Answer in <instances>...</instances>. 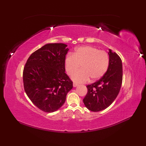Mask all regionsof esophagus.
Instances as JSON below:
<instances>
[{"label": "esophagus", "instance_id": "obj_1", "mask_svg": "<svg viewBox=\"0 0 146 146\" xmlns=\"http://www.w3.org/2000/svg\"><path fill=\"white\" fill-rule=\"evenodd\" d=\"M73 86H74V87H76V86H78V83H75V82H74L73 83Z\"/></svg>", "mask_w": 146, "mask_h": 146}]
</instances>
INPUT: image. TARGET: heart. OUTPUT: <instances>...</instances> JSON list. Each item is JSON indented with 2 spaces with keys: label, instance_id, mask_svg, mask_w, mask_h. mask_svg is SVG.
<instances>
[{
  "label": "heart",
  "instance_id": "heart-1",
  "mask_svg": "<svg viewBox=\"0 0 146 146\" xmlns=\"http://www.w3.org/2000/svg\"><path fill=\"white\" fill-rule=\"evenodd\" d=\"M109 56L105 51H101L90 46L76 48L73 54L68 55L64 60L65 69L71 75L80 66L82 70L74 74L71 78L75 82L83 83L88 80L100 79L107 72L109 66Z\"/></svg>",
  "mask_w": 146,
  "mask_h": 146
}]
</instances>
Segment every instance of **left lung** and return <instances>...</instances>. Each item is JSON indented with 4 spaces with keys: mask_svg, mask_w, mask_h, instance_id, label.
<instances>
[{
    "mask_svg": "<svg viewBox=\"0 0 146 146\" xmlns=\"http://www.w3.org/2000/svg\"><path fill=\"white\" fill-rule=\"evenodd\" d=\"M109 66L107 72L96 82L86 86L88 92L83 103L92 111L103 110L113 103L122 83V63L119 56L109 49Z\"/></svg>",
    "mask_w": 146,
    "mask_h": 146,
    "instance_id": "left-lung-1",
    "label": "left lung"
}]
</instances>
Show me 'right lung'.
Here are the masks:
<instances>
[{
  "label": "right lung",
  "mask_w": 146,
  "mask_h": 146,
  "mask_svg": "<svg viewBox=\"0 0 146 146\" xmlns=\"http://www.w3.org/2000/svg\"><path fill=\"white\" fill-rule=\"evenodd\" d=\"M63 43H49L35 51L23 70L24 88L27 97L45 112L62 107L73 82L65 73L64 60L69 50Z\"/></svg>",
  "instance_id": "1"
}]
</instances>
